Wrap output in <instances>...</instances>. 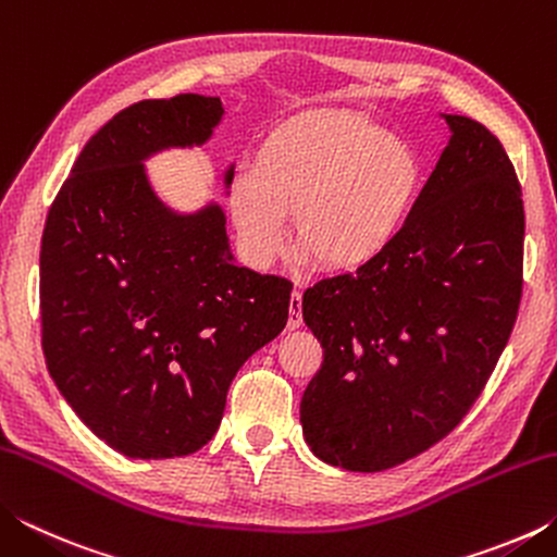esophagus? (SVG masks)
<instances>
[{
    "label": "esophagus",
    "mask_w": 557,
    "mask_h": 557,
    "mask_svg": "<svg viewBox=\"0 0 557 557\" xmlns=\"http://www.w3.org/2000/svg\"><path fill=\"white\" fill-rule=\"evenodd\" d=\"M299 326H301V295H299V292H292L287 329H299Z\"/></svg>",
    "instance_id": "obj_1"
}]
</instances>
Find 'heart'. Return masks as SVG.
Here are the masks:
<instances>
[{
  "label": "heart",
  "instance_id": "1",
  "mask_svg": "<svg viewBox=\"0 0 557 557\" xmlns=\"http://www.w3.org/2000/svg\"><path fill=\"white\" fill-rule=\"evenodd\" d=\"M422 164L371 120L342 110L289 117L265 137L256 169L228 186L243 252L265 268L285 250L287 211L295 240L334 275L379 262L400 238L418 201Z\"/></svg>",
  "mask_w": 557,
  "mask_h": 557
}]
</instances>
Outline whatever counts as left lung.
<instances>
[{
	"instance_id": "obj_1",
	"label": "left lung",
	"mask_w": 557,
	"mask_h": 557,
	"mask_svg": "<svg viewBox=\"0 0 557 557\" xmlns=\"http://www.w3.org/2000/svg\"><path fill=\"white\" fill-rule=\"evenodd\" d=\"M442 120L447 147L393 248L301 297L324 348L301 435L332 467L383 471L447 437L516 324L525 219L513 164L482 122Z\"/></svg>"
}]
</instances>
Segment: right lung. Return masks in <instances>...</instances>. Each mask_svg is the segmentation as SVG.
<instances>
[{
	"mask_svg": "<svg viewBox=\"0 0 557 557\" xmlns=\"http://www.w3.org/2000/svg\"><path fill=\"white\" fill-rule=\"evenodd\" d=\"M221 98L143 100L75 159L41 238V346L65 403L132 459L201 449L231 381L287 324L292 282L240 268L219 201L176 211L147 162L203 147ZM223 194L233 164L221 176Z\"/></svg>",
	"mask_w": 557,
	"mask_h": 557,
	"instance_id": "1",
	"label": "right lung"
}]
</instances>
